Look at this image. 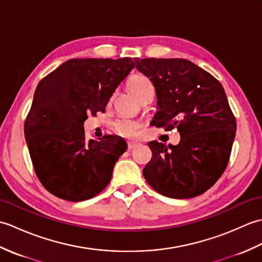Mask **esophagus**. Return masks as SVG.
<instances>
[{
    "label": "esophagus",
    "instance_id": "34e87169",
    "mask_svg": "<svg viewBox=\"0 0 262 262\" xmlns=\"http://www.w3.org/2000/svg\"><path fill=\"white\" fill-rule=\"evenodd\" d=\"M138 145H140V144L136 143V142H129V143H128V148H129V149H133V148L137 147Z\"/></svg>",
    "mask_w": 262,
    "mask_h": 262
}]
</instances>
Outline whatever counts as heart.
<instances>
[{"mask_svg":"<svg viewBox=\"0 0 262 262\" xmlns=\"http://www.w3.org/2000/svg\"><path fill=\"white\" fill-rule=\"evenodd\" d=\"M128 88L129 90L135 94V97L140 100L141 102L145 101L146 99L154 97L155 89L152 81L148 77L137 74L134 75L128 82ZM115 130L118 133L119 135L124 136L126 138H133L135 137L138 129L141 127V122L135 119L130 118H118L114 124Z\"/></svg>","mask_w":262,"mask_h":262,"instance_id":"1","label":"heart"}]
</instances>
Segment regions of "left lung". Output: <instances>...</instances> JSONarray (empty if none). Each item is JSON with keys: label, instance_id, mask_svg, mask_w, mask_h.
Wrapping results in <instances>:
<instances>
[{"label": "left lung", "instance_id": "1", "mask_svg": "<svg viewBox=\"0 0 262 262\" xmlns=\"http://www.w3.org/2000/svg\"><path fill=\"white\" fill-rule=\"evenodd\" d=\"M135 68L152 81L157 114L151 125L177 128L178 145H147L152 159L143 176L165 197L186 199L207 191L229 163L236 132L223 86L208 72L182 58H134Z\"/></svg>", "mask_w": 262, "mask_h": 262}]
</instances>
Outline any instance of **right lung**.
<instances>
[{"label": "right lung", "instance_id": "1", "mask_svg": "<svg viewBox=\"0 0 262 262\" xmlns=\"http://www.w3.org/2000/svg\"><path fill=\"white\" fill-rule=\"evenodd\" d=\"M133 69L129 57L73 58L38 83L25 136L38 179L54 196L83 202L108 186L127 144L115 135L86 141L83 125L103 113Z\"/></svg>", "mask_w": 262, "mask_h": 262}]
</instances>
